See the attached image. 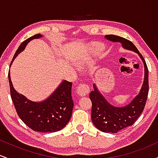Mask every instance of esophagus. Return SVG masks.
Masks as SVG:
<instances>
[{
    "label": "esophagus",
    "mask_w": 158,
    "mask_h": 158,
    "mask_svg": "<svg viewBox=\"0 0 158 158\" xmlns=\"http://www.w3.org/2000/svg\"><path fill=\"white\" fill-rule=\"evenodd\" d=\"M89 92L90 88L87 85L81 84L80 85H79V87L77 88V94L80 97H85V96L88 95Z\"/></svg>",
    "instance_id": "1"
}]
</instances>
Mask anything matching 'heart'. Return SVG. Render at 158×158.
I'll list each match as a JSON object with an SVG mask.
<instances>
[{
  "label": "heart",
  "mask_w": 158,
  "mask_h": 158,
  "mask_svg": "<svg viewBox=\"0 0 158 158\" xmlns=\"http://www.w3.org/2000/svg\"><path fill=\"white\" fill-rule=\"evenodd\" d=\"M99 52H100V50H99V48L97 45H94V46H92L90 48V52L92 55H97ZM76 64L79 68H84L85 65H86V61L83 58H80V59H77V61H76Z\"/></svg>",
  "instance_id": "b5f03b06"
}]
</instances>
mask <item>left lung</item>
<instances>
[{
	"label": "left lung",
	"mask_w": 158,
	"mask_h": 158,
	"mask_svg": "<svg viewBox=\"0 0 158 158\" xmlns=\"http://www.w3.org/2000/svg\"><path fill=\"white\" fill-rule=\"evenodd\" d=\"M105 38L112 42L120 43L123 49L138 54L144 65V79L141 89L125 106L117 107L110 104L99 92L96 84L93 85L94 90L89 95L92 102V122L97 128L103 132L117 133L123 128L132 126L144 109L148 91V72L146 61L131 41L114 35H106Z\"/></svg>",
	"instance_id": "obj_1"
}]
</instances>
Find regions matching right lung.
<instances>
[{
	"instance_id": "add662e5",
	"label": "right lung",
	"mask_w": 158,
	"mask_h": 158,
	"mask_svg": "<svg viewBox=\"0 0 158 158\" xmlns=\"http://www.w3.org/2000/svg\"><path fill=\"white\" fill-rule=\"evenodd\" d=\"M43 36L41 33L36 34L21 43L16 50L12 63L20 52L24 50L30 41ZM8 78L14 106L19 117L27 126L35 131L44 133L60 131L66 126L71 117L73 108L72 82L63 80L47 99L40 102H34L16 91L11 81L10 70H9Z\"/></svg>"
}]
</instances>
